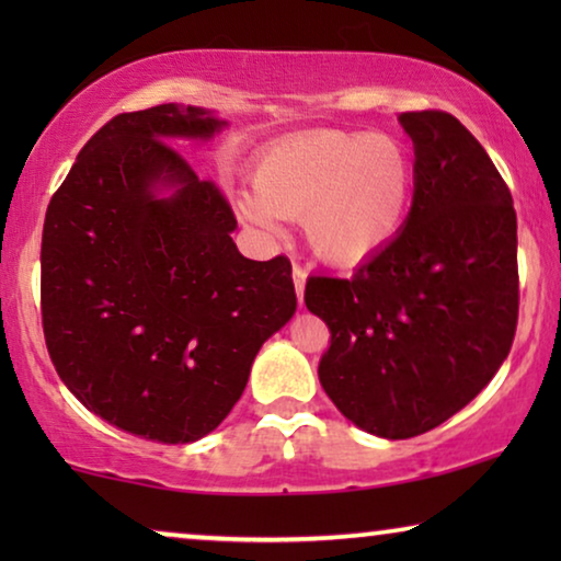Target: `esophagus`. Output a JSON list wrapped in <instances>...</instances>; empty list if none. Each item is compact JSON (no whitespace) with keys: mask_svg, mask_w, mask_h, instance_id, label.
<instances>
[{"mask_svg":"<svg viewBox=\"0 0 561 561\" xmlns=\"http://www.w3.org/2000/svg\"><path fill=\"white\" fill-rule=\"evenodd\" d=\"M294 286H296V294H298V301L304 304V288H306V271L301 265H294Z\"/></svg>","mask_w":561,"mask_h":561,"instance_id":"1","label":"esophagus"}]
</instances>
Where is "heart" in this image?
<instances>
[{
  "instance_id": "b5f03b06",
  "label": "heart",
  "mask_w": 561,
  "mask_h": 561,
  "mask_svg": "<svg viewBox=\"0 0 561 561\" xmlns=\"http://www.w3.org/2000/svg\"><path fill=\"white\" fill-rule=\"evenodd\" d=\"M416 168L405 145L380 133H309L260 152L252 168L255 198L242 217L278 229V217L304 219L324 260L355 265L380 252L409 217Z\"/></svg>"
}]
</instances>
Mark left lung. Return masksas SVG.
I'll use <instances>...</instances> for the list:
<instances>
[{"label":"left lung","instance_id":"8db88e82","mask_svg":"<svg viewBox=\"0 0 561 561\" xmlns=\"http://www.w3.org/2000/svg\"><path fill=\"white\" fill-rule=\"evenodd\" d=\"M416 186L405 225L350 278L311 275L306 309L327 321L319 380L382 439L426 434L465 409L508 357L518 324L511 191L449 112H403Z\"/></svg>","mask_w":561,"mask_h":561}]
</instances>
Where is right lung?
I'll return each mask as SVG.
<instances>
[{"label": "right lung", "instance_id": "add662e5", "mask_svg": "<svg viewBox=\"0 0 561 561\" xmlns=\"http://www.w3.org/2000/svg\"><path fill=\"white\" fill-rule=\"evenodd\" d=\"M225 125L198 106L117 114L45 211L41 311L56 373L96 416L160 444L214 432L296 311L290 260L240 255L225 194L168 142Z\"/></svg>", "mask_w": 561, "mask_h": 561}]
</instances>
